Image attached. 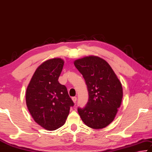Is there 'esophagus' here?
<instances>
[{
  "label": "esophagus",
  "instance_id": "1",
  "mask_svg": "<svg viewBox=\"0 0 152 152\" xmlns=\"http://www.w3.org/2000/svg\"><path fill=\"white\" fill-rule=\"evenodd\" d=\"M72 99H73V102H75V103H76V102H77V97H75V96H74V97H73V98H72Z\"/></svg>",
  "mask_w": 152,
  "mask_h": 152
}]
</instances>
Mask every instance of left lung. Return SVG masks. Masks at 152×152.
<instances>
[{"instance_id":"obj_1","label":"left lung","mask_w":152,"mask_h":152,"mask_svg":"<svg viewBox=\"0 0 152 152\" xmlns=\"http://www.w3.org/2000/svg\"><path fill=\"white\" fill-rule=\"evenodd\" d=\"M74 64L85 79L89 95L86 106L77 108L81 120L92 129L106 127L113 121L121 106V83L109 64L99 57H85Z\"/></svg>"}]
</instances>
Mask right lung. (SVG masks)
Instances as JSON below:
<instances>
[{
	"label": "right lung",
	"instance_id": "right-lung-1",
	"mask_svg": "<svg viewBox=\"0 0 152 152\" xmlns=\"http://www.w3.org/2000/svg\"><path fill=\"white\" fill-rule=\"evenodd\" d=\"M64 61L48 60L39 65L26 90V104L34 121L47 130L63 126L74 103L65 86L58 79Z\"/></svg>",
	"mask_w": 152,
	"mask_h": 152
}]
</instances>
